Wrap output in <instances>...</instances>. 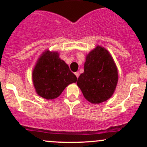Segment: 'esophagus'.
<instances>
[{"mask_svg":"<svg viewBox=\"0 0 147 147\" xmlns=\"http://www.w3.org/2000/svg\"><path fill=\"white\" fill-rule=\"evenodd\" d=\"M75 75H76V77H77V78H78L79 76V72H75Z\"/></svg>","mask_w":147,"mask_h":147,"instance_id":"obj_1","label":"esophagus"}]
</instances>
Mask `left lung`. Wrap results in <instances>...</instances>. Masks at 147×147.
Segmentation results:
<instances>
[{
    "mask_svg": "<svg viewBox=\"0 0 147 147\" xmlns=\"http://www.w3.org/2000/svg\"><path fill=\"white\" fill-rule=\"evenodd\" d=\"M117 81V68L113 59L106 49L97 45L87 55L84 72L77 84L88 102L100 104L111 98Z\"/></svg>",
    "mask_w": 147,
    "mask_h": 147,
    "instance_id": "8db88e82",
    "label": "left lung"
}]
</instances>
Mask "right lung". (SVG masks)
I'll list each match as a JSON object with an SVG mask.
<instances>
[{
  "mask_svg": "<svg viewBox=\"0 0 147 147\" xmlns=\"http://www.w3.org/2000/svg\"><path fill=\"white\" fill-rule=\"evenodd\" d=\"M77 79L68 65L59 58L58 52H43L32 72V81L36 93L46 99L58 97L65 87L75 83Z\"/></svg>",
  "mask_w": 147,
  "mask_h": 147,
  "instance_id": "right-lung-1",
  "label": "right lung"
}]
</instances>
